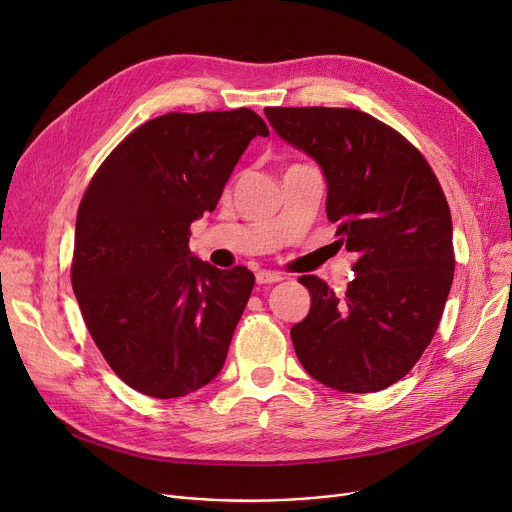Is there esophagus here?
Wrapping results in <instances>:
<instances>
[{
	"label": "esophagus",
	"mask_w": 512,
	"mask_h": 512,
	"mask_svg": "<svg viewBox=\"0 0 512 512\" xmlns=\"http://www.w3.org/2000/svg\"><path fill=\"white\" fill-rule=\"evenodd\" d=\"M255 280H257V284H276V282L284 280V276H282V274H278V272H270V270H261V272H257Z\"/></svg>",
	"instance_id": "34e87169"
}]
</instances>
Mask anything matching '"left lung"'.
Returning <instances> with one entry per match:
<instances>
[{"label": "left lung", "mask_w": 512, "mask_h": 512, "mask_svg": "<svg viewBox=\"0 0 512 512\" xmlns=\"http://www.w3.org/2000/svg\"><path fill=\"white\" fill-rule=\"evenodd\" d=\"M278 137L313 157L328 184L336 245L357 255L336 294L301 276L311 309L290 338L311 378L340 392H378L432 342L454 272L452 220L425 157L400 132L351 107H265Z\"/></svg>", "instance_id": "left-lung-1"}]
</instances>
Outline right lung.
<instances>
[{"instance_id":"right-lung-1","label":"right lung","mask_w":512,"mask_h":512,"mask_svg":"<svg viewBox=\"0 0 512 512\" xmlns=\"http://www.w3.org/2000/svg\"><path fill=\"white\" fill-rule=\"evenodd\" d=\"M267 134L247 107L172 112L132 130L95 172L70 276L97 348L130 388L178 398L224 367L255 276L201 261L188 238L249 143Z\"/></svg>"}]
</instances>
